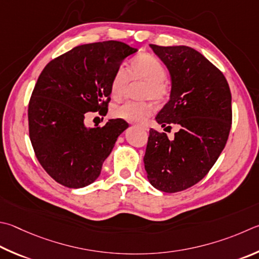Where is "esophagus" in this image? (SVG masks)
Listing matches in <instances>:
<instances>
[{"instance_id": "esophagus-1", "label": "esophagus", "mask_w": 259, "mask_h": 259, "mask_svg": "<svg viewBox=\"0 0 259 259\" xmlns=\"http://www.w3.org/2000/svg\"><path fill=\"white\" fill-rule=\"evenodd\" d=\"M137 126H139L140 129H143V130H146L147 131L148 130V125L147 124H137Z\"/></svg>"}]
</instances>
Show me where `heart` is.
Here are the masks:
<instances>
[{
    "instance_id": "b5f03b06",
    "label": "heart",
    "mask_w": 259,
    "mask_h": 259,
    "mask_svg": "<svg viewBox=\"0 0 259 259\" xmlns=\"http://www.w3.org/2000/svg\"><path fill=\"white\" fill-rule=\"evenodd\" d=\"M165 77L166 69L161 61L154 55L140 54L131 61L129 73L123 67L116 69L111 81V96L114 100H121L128 87L129 78L131 80L140 79L145 80L140 97L157 103L162 102L168 94V84ZM153 111L152 103L128 101L123 104L115 105L112 109V114L129 122H143L153 113Z\"/></svg>"
}]
</instances>
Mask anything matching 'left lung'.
<instances>
[{"label":"left lung","instance_id":"1","mask_svg":"<svg viewBox=\"0 0 259 259\" xmlns=\"http://www.w3.org/2000/svg\"><path fill=\"white\" fill-rule=\"evenodd\" d=\"M149 46L171 77L170 100L155 119L163 128L177 124L180 130L173 140L149 130L145 170L156 189L178 192L207 175L225 147L232 122L231 92L223 73L198 51Z\"/></svg>","mask_w":259,"mask_h":259}]
</instances>
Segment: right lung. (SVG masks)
I'll list each match as a JSON object with an SVG mask.
<instances>
[{
    "instance_id": "right-lung-1",
    "label": "right lung",
    "mask_w": 259,
    "mask_h": 259,
    "mask_svg": "<svg viewBox=\"0 0 259 259\" xmlns=\"http://www.w3.org/2000/svg\"><path fill=\"white\" fill-rule=\"evenodd\" d=\"M137 51L116 40L84 44L52 60L39 74L28 105L29 137L40 165L60 185L78 189L95 181L129 126L111 119L89 128L84 115L106 113L113 74Z\"/></svg>"
}]
</instances>
